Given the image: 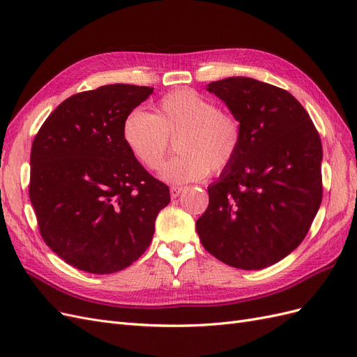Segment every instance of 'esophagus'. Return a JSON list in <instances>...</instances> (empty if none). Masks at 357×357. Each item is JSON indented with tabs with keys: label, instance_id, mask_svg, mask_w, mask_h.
Masks as SVG:
<instances>
[{
	"label": "esophagus",
	"instance_id": "34e87169",
	"mask_svg": "<svg viewBox=\"0 0 357 357\" xmlns=\"http://www.w3.org/2000/svg\"><path fill=\"white\" fill-rule=\"evenodd\" d=\"M183 190H185V188H178V186H172L171 189H169V195H171V198L172 199H176L178 195H180V193L183 192Z\"/></svg>",
	"mask_w": 357,
	"mask_h": 357
}]
</instances>
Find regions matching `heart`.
Masks as SVG:
<instances>
[{
	"mask_svg": "<svg viewBox=\"0 0 357 357\" xmlns=\"http://www.w3.org/2000/svg\"><path fill=\"white\" fill-rule=\"evenodd\" d=\"M177 135L181 155L159 169V177L172 185L202 180L211 169H226L238 156L243 143L238 119L219 110L213 100L193 89L162 96L153 114L142 109L129 112L122 125L126 147L147 169L159 168L169 137Z\"/></svg>",
	"mask_w": 357,
	"mask_h": 357,
	"instance_id": "obj_1",
	"label": "heart"
}]
</instances>
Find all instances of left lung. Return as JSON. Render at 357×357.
<instances>
[{
    "mask_svg": "<svg viewBox=\"0 0 357 357\" xmlns=\"http://www.w3.org/2000/svg\"><path fill=\"white\" fill-rule=\"evenodd\" d=\"M243 126L238 156L208 186L197 220L210 255L240 269L282 261L305 238L321 204V142L294 95L250 77L207 84Z\"/></svg>",
    "mask_w": 357,
    "mask_h": 357,
    "instance_id": "obj_1",
    "label": "left lung"
}]
</instances>
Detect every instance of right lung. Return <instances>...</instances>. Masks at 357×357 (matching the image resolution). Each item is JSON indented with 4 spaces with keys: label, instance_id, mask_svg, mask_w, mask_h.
Returning a JSON list of instances; mask_svg holds the SVG:
<instances>
[{
    "label": "right lung",
    "instance_id": "obj_1",
    "mask_svg": "<svg viewBox=\"0 0 357 357\" xmlns=\"http://www.w3.org/2000/svg\"><path fill=\"white\" fill-rule=\"evenodd\" d=\"M153 88L105 84L61 102L31 149L29 199L40 234L61 259L91 274L132 265L155 234L169 189L123 142L122 125Z\"/></svg>",
    "mask_w": 357,
    "mask_h": 357
}]
</instances>
